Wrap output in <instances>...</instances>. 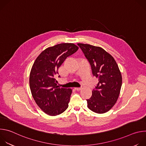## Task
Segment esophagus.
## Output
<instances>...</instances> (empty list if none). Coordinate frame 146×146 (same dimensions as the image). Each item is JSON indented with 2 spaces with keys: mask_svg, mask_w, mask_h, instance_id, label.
<instances>
[{
  "mask_svg": "<svg viewBox=\"0 0 146 146\" xmlns=\"http://www.w3.org/2000/svg\"><path fill=\"white\" fill-rule=\"evenodd\" d=\"M81 87H79V88H74V89L76 90V91H80V90H81Z\"/></svg>",
  "mask_w": 146,
  "mask_h": 146,
  "instance_id": "1",
  "label": "esophagus"
}]
</instances>
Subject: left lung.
Listing matches in <instances>:
<instances>
[{
	"label": "left lung",
	"mask_w": 146,
	"mask_h": 146,
	"mask_svg": "<svg viewBox=\"0 0 146 146\" xmlns=\"http://www.w3.org/2000/svg\"><path fill=\"white\" fill-rule=\"evenodd\" d=\"M91 66L98 83L87 99V106L92 111L102 114L109 111L116 103L122 86V76L114 58L99 47L78 43Z\"/></svg>",
	"instance_id": "left-lung-1"
}]
</instances>
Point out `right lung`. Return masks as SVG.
<instances>
[{
  "instance_id": "1",
  "label": "right lung",
  "mask_w": 146,
  "mask_h": 146,
  "mask_svg": "<svg viewBox=\"0 0 146 146\" xmlns=\"http://www.w3.org/2000/svg\"><path fill=\"white\" fill-rule=\"evenodd\" d=\"M78 49L73 43L48 47L41 52L32 66L29 76L32 96L38 106L49 115H59L68 108L72 90L57 86L55 76L66 58Z\"/></svg>"
}]
</instances>
